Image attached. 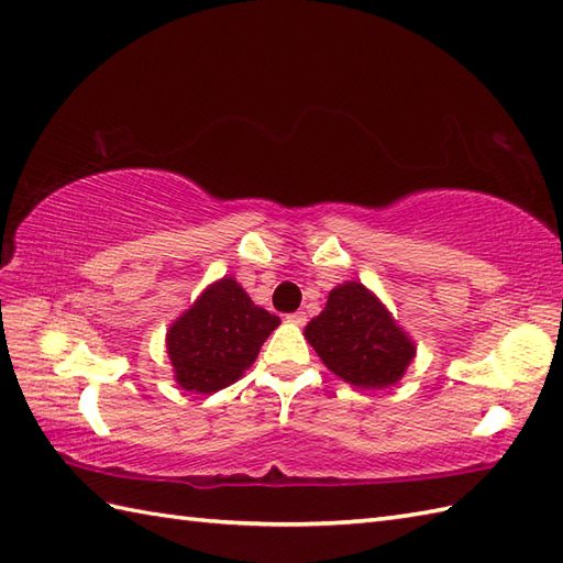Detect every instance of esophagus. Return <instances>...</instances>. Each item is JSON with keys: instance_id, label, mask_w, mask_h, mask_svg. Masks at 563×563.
Here are the masks:
<instances>
[{"instance_id": "34e87169", "label": "esophagus", "mask_w": 563, "mask_h": 563, "mask_svg": "<svg viewBox=\"0 0 563 563\" xmlns=\"http://www.w3.org/2000/svg\"><path fill=\"white\" fill-rule=\"evenodd\" d=\"M285 319H288L290 324H297V327H305L307 324V314L305 312H292V314H288Z\"/></svg>"}]
</instances>
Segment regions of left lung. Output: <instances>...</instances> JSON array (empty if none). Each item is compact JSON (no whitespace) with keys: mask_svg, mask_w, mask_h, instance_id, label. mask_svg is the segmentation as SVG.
Returning <instances> with one entry per match:
<instances>
[{"mask_svg":"<svg viewBox=\"0 0 563 563\" xmlns=\"http://www.w3.org/2000/svg\"><path fill=\"white\" fill-rule=\"evenodd\" d=\"M321 361L355 387L382 389L413 361V343L361 283L333 288L329 302L305 329Z\"/></svg>","mask_w":563,"mask_h":563,"instance_id":"left-lung-1","label":"left lung"}]
</instances>
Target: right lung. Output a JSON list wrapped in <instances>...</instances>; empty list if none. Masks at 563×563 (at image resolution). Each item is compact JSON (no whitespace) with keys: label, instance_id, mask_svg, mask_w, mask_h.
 I'll use <instances>...</instances> for the list:
<instances>
[{"label":"right lung","instance_id":"add662e5","mask_svg":"<svg viewBox=\"0 0 563 563\" xmlns=\"http://www.w3.org/2000/svg\"><path fill=\"white\" fill-rule=\"evenodd\" d=\"M278 324L280 319L251 302L236 280L210 285L166 333L176 382L196 394L232 385L256 361L263 341Z\"/></svg>","mask_w":563,"mask_h":563}]
</instances>
